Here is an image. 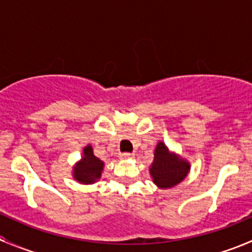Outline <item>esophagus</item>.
Returning <instances> with one entry per match:
<instances>
[{"label": "esophagus", "mask_w": 252, "mask_h": 252, "mask_svg": "<svg viewBox=\"0 0 252 252\" xmlns=\"http://www.w3.org/2000/svg\"><path fill=\"white\" fill-rule=\"evenodd\" d=\"M121 158H123V160H129V158H133V154L124 153L121 155Z\"/></svg>", "instance_id": "34e87169"}]
</instances>
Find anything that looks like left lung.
Wrapping results in <instances>:
<instances>
[{
  "label": "left lung",
  "mask_w": 252,
  "mask_h": 252,
  "mask_svg": "<svg viewBox=\"0 0 252 252\" xmlns=\"http://www.w3.org/2000/svg\"><path fill=\"white\" fill-rule=\"evenodd\" d=\"M191 170V165L186 158L171 151L163 141H158L154 151V161L150 172L153 182L161 189L175 187L182 182Z\"/></svg>",
  "instance_id": "8db88e82"
}]
</instances>
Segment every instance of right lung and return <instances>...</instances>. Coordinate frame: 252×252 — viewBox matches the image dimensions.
Returning <instances> with one entry per match:
<instances>
[{
  "mask_svg": "<svg viewBox=\"0 0 252 252\" xmlns=\"http://www.w3.org/2000/svg\"><path fill=\"white\" fill-rule=\"evenodd\" d=\"M103 168L104 162L94 156V148L89 144L84 148L82 158L72 167V177L82 185H92L101 178Z\"/></svg>",
  "mask_w": 252,
  "mask_h": 252,
  "instance_id": "obj_1",
  "label": "right lung"
}]
</instances>
